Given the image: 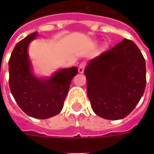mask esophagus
I'll return each instance as SVG.
<instances>
[{
	"label": "esophagus",
	"mask_w": 154,
	"mask_h": 154,
	"mask_svg": "<svg viewBox=\"0 0 154 154\" xmlns=\"http://www.w3.org/2000/svg\"><path fill=\"white\" fill-rule=\"evenodd\" d=\"M86 67V63L85 62H81L80 65H79V68H78V71L80 74H83L84 72V68Z\"/></svg>",
	"instance_id": "esophagus-1"
}]
</instances>
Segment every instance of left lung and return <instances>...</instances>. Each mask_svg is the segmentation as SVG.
<instances>
[{"label": "left lung", "mask_w": 154, "mask_h": 154, "mask_svg": "<svg viewBox=\"0 0 154 154\" xmlns=\"http://www.w3.org/2000/svg\"><path fill=\"white\" fill-rule=\"evenodd\" d=\"M84 73L91 106L95 114L104 119L126 117L145 91V59L128 39L92 59Z\"/></svg>", "instance_id": "obj_1"}]
</instances>
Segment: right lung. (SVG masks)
I'll list each match as a JSON object with an SVG mask.
<instances>
[{"instance_id": "1", "label": "right lung", "mask_w": 154, "mask_h": 154, "mask_svg": "<svg viewBox=\"0 0 154 154\" xmlns=\"http://www.w3.org/2000/svg\"><path fill=\"white\" fill-rule=\"evenodd\" d=\"M37 36V32L32 33L14 47L8 62L9 87L15 101L26 115L47 119L61 112L78 68L60 69L49 79L36 77L27 49Z\"/></svg>"}]
</instances>
